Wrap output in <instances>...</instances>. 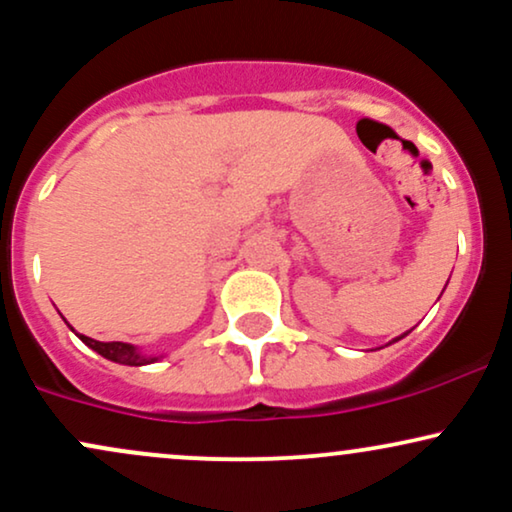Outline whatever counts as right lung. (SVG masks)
Listing matches in <instances>:
<instances>
[{"label":"right lung","instance_id":"1","mask_svg":"<svg viewBox=\"0 0 512 512\" xmlns=\"http://www.w3.org/2000/svg\"><path fill=\"white\" fill-rule=\"evenodd\" d=\"M74 332V330H72ZM76 337L84 342L88 349H93L96 354H101L108 361L122 363V366H149V363H156L161 356H146L137 349L134 344L125 342H96V339L86 337V334H76Z\"/></svg>","mask_w":512,"mask_h":512}]
</instances>
